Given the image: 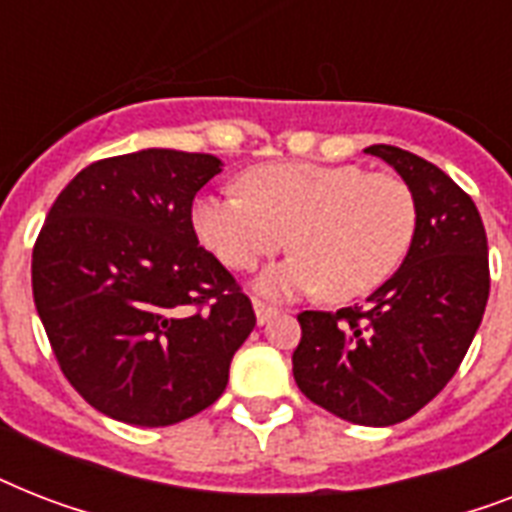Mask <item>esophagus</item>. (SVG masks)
<instances>
[{"label": "esophagus", "instance_id": "esophagus-1", "mask_svg": "<svg viewBox=\"0 0 512 512\" xmlns=\"http://www.w3.org/2000/svg\"><path fill=\"white\" fill-rule=\"evenodd\" d=\"M279 313V308L271 303H265V300H255V316H257V324H265L268 319H273Z\"/></svg>", "mask_w": 512, "mask_h": 512}]
</instances>
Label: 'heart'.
<instances>
[{
	"instance_id": "heart-1",
	"label": "heart",
	"mask_w": 512,
	"mask_h": 512,
	"mask_svg": "<svg viewBox=\"0 0 512 512\" xmlns=\"http://www.w3.org/2000/svg\"><path fill=\"white\" fill-rule=\"evenodd\" d=\"M239 188L196 201L193 228L231 271H252L289 241L295 255L260 281L271 295L321 289L335 303L358 300L398 271L417 231L406 180L358 164H260Z\"/></svg>"
}]
</instances>
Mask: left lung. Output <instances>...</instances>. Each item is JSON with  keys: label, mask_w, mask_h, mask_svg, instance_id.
Returning <instances> with one entry per match:
<instances>
[{"label": "left lung", "mask_w": 512, "mask_h": 512, "mask_svg": "<svg viewBox=\"0 0 512 512\" xmlns=\"http://www.w3.org/2000/svg\"><path fill=\"white\" fill-rule=\"evenodd\" d=\"M404 177L417 231L404 265L337 313H297V388L356 425L409 420L460 369L489 300V252L476 204L436 164L396 146H369Z\"/></svg>", "instance_id": "8db88e82"}]
</instances>
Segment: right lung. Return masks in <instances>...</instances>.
I'll use <instances>...</instances> for the list:
<instances>
[{"label": "right lung", "instance_id": "right-lung-1", "mask_svg": "<svg viewBox=\"0 0 512 512\" xmlns=\"http://www.w3.org/2000/svg\"><path fill=\"white\" fill-rule=\"evenodd\" d=\"M212 154L148 148L84 167L36 236L31 287L60 372L98 412L162 428L228 385L257 319L231 271L201 247L193 196Z\"/></svg>", "mask_w": 512, "mask_h": 512}]
</instances>
